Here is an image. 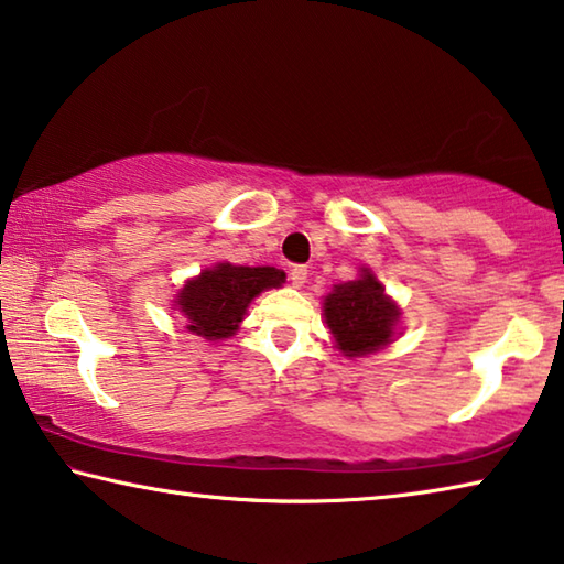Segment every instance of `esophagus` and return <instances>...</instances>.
<instances>
[{
	"label": "esophagus",
	"instance_id": "1",
	"mask_svg": "<svg viewBox=\"0 0 564 564\" xmlns=\"http://www.w3.org/2000/svg\"><path fill=\"white\" fill-rule=\"evenodd\" d=\"M290 282H292V288H304V282H307V267L294 264L290 270Z\"/></svg>",
	"mask_w": 564,
	"mask_h": 564
}]
</instances>
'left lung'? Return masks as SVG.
<instances>
[{
	"mask_svg": "<svg viewBox=\"0 0 564 564\" xmlns=\"http://www.w3.org/2000/svg\"><path fill=\"white\" fill-rule=\"evenodd\" d=\"M362 272L359 280L337 284L325 297L327 327L347 357H362L390 343L400 317L377 276L369 270Z\"/></svg>",
	"mask_w": 564,
	"mask_h": 564,
	"instance_id": "left-lung-1",
	"label": "left lung"
}]
</instances>
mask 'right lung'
<instances>
[{
	"mask_svg": "<svg viewBox=\"0 0 564 564\" xmlns=\"http://www.w3.org/2000/svg\"><path fill=\"white\" fill-rule=\"evenodd\" d=\"M284 272L276 267H239L221 262L189 280L177 294V307L187 317V329L205 339H225L235 335L247 304L257 294L280 288Z\"/></svg>",
	"mask_w": 564,
	"mask_h": 564,
	"instance_id": "obj_1",
	"label": "right lung"
}]
</instances>
